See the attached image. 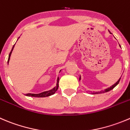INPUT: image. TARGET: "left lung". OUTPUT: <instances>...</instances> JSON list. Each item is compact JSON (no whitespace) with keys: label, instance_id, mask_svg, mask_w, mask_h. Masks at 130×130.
I'll use <instances>...</instances> for the list:
<instances>
[{"label":"left lung","instance_id":"obj_1","mask_svg":"<svg viewBox=\"0 0 130 130\" xmlns=\"http://www.w3.org/2000/svg\"><path fill=\"white\" fill-rule=\"evenodd\" d=\"M109 32H110V31H109ZM110 34H111V33H110ZM120 79H121V77H120V79H119V80H118V81H117L116 83H115V84H113V85L112 86H110V88H107V89H105V90H104V91H100L93 92V93H92V94H99V93H105V92H108V91H109L112 90V89L113 88H115V87L116 86L118 85V84H119V81H120ZM80 80V77H79V80Z\"/></svg>","mask_w":130,"mask_h":130}]
</instances>
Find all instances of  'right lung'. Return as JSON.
I'll use <instances>...</instances> for the list:
<instances>
[{
	"label": "right lung",
	"instance_id": "right-lung-1",
	"mask_svg": "<svg viewBox=\"0 0 130 130\" xmlns=\"http://www.w3.org/2000/svg\"><path fill=\"white\" fill-rule=\"evenodd\" d=\"M19 38H20V37H19ZM14 46H15V44L14 45L13 47H12V50H11V52H10V53H9V55L8 60H7V63H9V60H10V56H11V53H12V50H13L14 47ZM60 71H61V70H60ZM58 83H59V77H58V78H57V83H56V86L55 87V88H53L52 89H50V90H49V91H46L42 92V93H39V94H34V93H27V94H25V95L27 96L39 97V98H41V97L49 96H51V95H52V94H55V92H56V91H57L58 88V86H59Z\"/></svg>",
	"mask_w": 130,
	"mask_h": 130
}]
</instances>
